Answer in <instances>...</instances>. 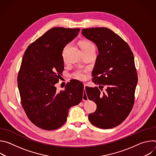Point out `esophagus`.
<instances>
[{"label": "esophagus", "mask_w": 156, "mask_h": 156, "mask_svg": "<svg viewBox=\"0 0 156 156\" xmlns=\"http://www.w3.org/2000/svg\"><path fill=\"white\" fill-rule=\"evenodd\" d=\"M86 84H84V90L86 89ZM83 100L84 101H86L88 100V98H87L86 93H83Z\"/></svg>", "instance_id": "obj_1"}]
</instances>
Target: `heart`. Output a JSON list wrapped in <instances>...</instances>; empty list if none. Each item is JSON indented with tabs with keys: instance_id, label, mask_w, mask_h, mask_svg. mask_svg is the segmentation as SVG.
Wrapping results in <instances>:
<instances>
[{
	"instance_id": "b5f03b06",
	"label": "heart",
	"mask_w": 156,
	"mask_h": 156,
	"mask_svg": "<svg viewBox=\"0 0 156 156\" xmlns=\"http://www.w3.org/2000/svg\"><path fill=\"white\" fill-rule=\"evenodd\" d=\"M70 46V44H67L64 49H63V52L66 50L67 48ZM81 48L82 50H87V49H95V46L94 44L90 42V41H84L81 42ZM73 77L77 80H81V81H84L87 78V70H76L74 73H73Z\"/></svg>"
}]
</instances>
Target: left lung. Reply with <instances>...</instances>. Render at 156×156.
Here are the masks:
<instances>
[{
	"instance_id": "left-lung-1",
	"label": "left lung",
	"mask_w": 156,
	"mask_h": 156,
	"mask_svg": "<svg viewBox=\"0 0 156 156\" xmlns=\"http://www.w3.org/2000/svg\"><path fill=\"white\" fill-rule=\"evenodd\" d=\"M82 34L98 47L99 55L92 72L93 82L103 87H86L88 99L97 105L88 119L94 126L108 129L122 123L135 102L138 75L133 54L128 44L107 28L82 30Z\"/></svg>"
}]
</instances>
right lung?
<instances>
[{"instance_id": "add662e5", "label": "right lung", "mask_w": 156, "mask_h": 156, "mask_svg": "<svg viewBox=\"0 0 156 156\" xmlns=\"http://www.w3.org/2000/svg\"><path fill=\"white\" fill-rule=\"evenodd\" d=\"M80 30L51 28L30 44L22 58L17 78L22 107L30 121L43 129L62 126L69 108L80 104L85 92L78 80L66 84L60 93L55 86L64 69L63 48Z\"/></svg>"}]
</instances>
